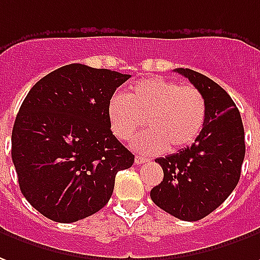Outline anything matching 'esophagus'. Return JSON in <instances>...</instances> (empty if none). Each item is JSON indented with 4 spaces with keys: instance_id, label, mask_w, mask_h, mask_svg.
<instances>
[{
    "instance_id": "34e87169",
    "label": "esophagus",
    "mask_w": 260,
    "mask_h": 260,
    "mask_svg": "<svg viewBox=\"0 0 260 260\" xmlns=\"http://www.w3.org/2000/svg\"><path fill=\"white\" fill-rule=\"evenodd\" d=\"M145 161H148V159H146V157H141V156H136L135 157L136 165H142V163H145Z\"/></svg>"
}]
</instances>
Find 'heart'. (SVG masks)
<instances>
[{
    "mask_svg": "<svg viewBox=\"0 0 260 260\" xmlns=\"http://www.w3.org/2000/svg\"><path fill=\"white\" fill-rule=\"evenodd\" d=\"M112 134L119 141H128L143 125L132 141L141 153H159L168 148L180 150L197 139L207 118L206 97L194 86L165 77H150L136 83L126 97L115 95L108 105Z\"/></svg>",
    "mask_w": 260,
    "mask_h": 260,
    "instance_id": "heart-1",
    "label": "heart"
}]
</instances>
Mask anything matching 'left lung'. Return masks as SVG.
<instances>
[{
    "label": "left lung",
    "instance_id": "left-lung-1",
    "mask_svg": "<svg viewBox=\"0 0 260 260\" xmlns=\"http://www.w3.org/2000/svg\"><path fill=\"white\" fill-rule=\"evenodd\" d=\"M174 72L206 97V124L191 146L156 159L163 169V180L150 190V199L176 218L199 221L218 208L237 187L245 157L244 125L230 94L215 81L190 69Z\"/></svg>",
    "mask_w": 260,
    "mask_h": 260
}]
</instances>
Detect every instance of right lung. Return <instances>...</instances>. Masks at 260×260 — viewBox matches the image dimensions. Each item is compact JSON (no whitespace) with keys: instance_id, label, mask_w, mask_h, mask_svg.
<instances>
[{"instance_id":"right-lung-1","label":"right lung","mask_w":260,"mask_h":260,"mask_svg":"<svg viewBox=\"0 0 260 260\" xmlns=\"http://www.w3.org/2000/svg\"><path fill=\"white\" fill-rule=\"evenodd\" d=\"M129 74L73 63L30 88L12 128V161L23 197L56 222H76L111 199L135 156L112 135L108 105Z\"/></svg>"}]
</instances>
